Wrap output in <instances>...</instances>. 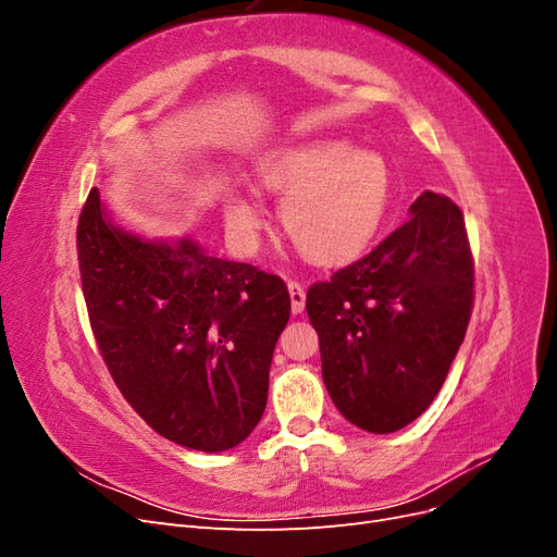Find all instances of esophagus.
Masks as SVG:
<instances>
[{
    "instance_id": "obj_1",
    "label": "esophagus",
    "mask_w": 557,
    "mask_h": 557,
    "mask_svg": "<svg viewBox=\"0 0 557 557\" xmlns=\"http://www.w3.org/2000/svg\"><path fill=\"white\" fill-rule=\"evenodd\" d=\"M288 290H290V305H293V313H301L305 311V305H307V293H305V285L297 283V281H290L288 283Z\"/></svg>"
}]
</instances>
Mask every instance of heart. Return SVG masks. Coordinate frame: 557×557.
<instances>
[{
  "label": "heart",
  "instance_id": "1",
  "mask_svg": "<svg viewBox=\"0 0 557 557\" xmlns=\"http://www.w3.org/2000/svg\"><path fill=\"white\" fill-rule=\"evenodd\" d=\"M258 178L267 190L285 195L281 223L290 242L318 264H339L362 252L391 199L383 158L336 139L278 148L260 164ZM223 213L242 239L262 225L260 207L239 190L223 193Z\"/></svg>",
  "mask_w": 557,
  "mask_h": 557
}]
</instances>
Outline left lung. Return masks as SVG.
Returning <instances> with one entry per match:
<instances>
[{
	"instance_id": "8db88e82",
	"label": "left lung",
	"mask_w": 557,
	"mask_h": 557,
	"mask_svg": "<svg viewBox=\"0 0 557 557\" xmlns=\"http://www.w3.org/2000/svg\"><path fill=\"white\" fill-rule=\"evenodd\" d=\"M471 305L462 211L425 190L391 237L307 293L334 407L374 434L413 423L442 391Z\"/></svg>"
}]
</instances>
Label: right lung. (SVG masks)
Returning <instances> with one entry per match:
<instances>
[{"instance_id":"obj_1","label":"right lung","mask_w":557,"mask_h":557,"mask_svg":"<svg viewBox=\"0 0 557 557\" xmlns=\"http://www.w3.org/2000/svg\"><path fill=\"white\" fill-rule=\"evenodd\" d=\"M83 297L109 372L146 423L178 446L221 453L256 430L290 318L285 283L205 252L190 237L115 225L92 188L76 230Z\"/></svg>"}]
</instances>
